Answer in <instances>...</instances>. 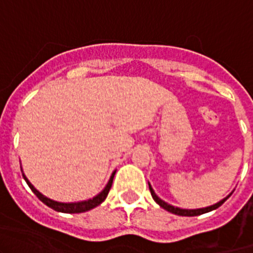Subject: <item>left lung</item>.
<instances>
[{
  "mask_svg": "<svg viewBox=\"0 0 253 253\" xmlns=\"http://www.w3.org/2000/svg\"><path fill=\"white\" fill-rule=\"evenodd\" d=\"M148 185H149V191H150V193H152L153 200H154L155 202L158 203V205H159L160 207H162V208H164L165 211H170V213L176 214V215H182V216H195V215H201V214H203V213H208V211H214V209L219 208V207H220L221 205H223V203L225 202V201L228 200L229 197H230L231 193H233V192H231L230 195L228 196V197H225V198H224V200H221L220 202L215 203V205H213V206L206 207V208H200V209H182V208H177V207H174V206H171V205H168L167 202H164V201H163V200H160V198L158 197L157 195H155L154 190H153L152 186H150V183H149V182H148Z\"/></svg>",
  "mask_w": 253,
  "mask_h": 253,
  "instance_id": "obj_1",
  "label": "left lung"
}]
</instances>
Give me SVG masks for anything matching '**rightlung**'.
I'll return each mask as SVG.
<instances>
[{
  "instance_id": "1",
  "label": "right lung",
  "mask_w": 253,
  "mask_h": 253,
  "mask_svg": "<svg viewBox=\"0 0 253 253\" xmlns=\"http://www.w3.org/2000/svg\"><path fill=\"white\" fill-rule=\"evenodd\" d=\"M115 172H116V171L112 172V175H111L110 180H109L108 185L105 186V188H104V190L101 191L99 195H96L95 197L90 198V200H88V201H82V202H75V203H62V202H56V201L50 200V198L45 197L44 195H42V193H40L39 191H38L37 188H35L34 186H33L32 183L29 182V180L25 177L24 174H23V177H24L25 182L28 183V186L30 187V190H32L33 192L35 193V196H37V197L39 198V200L42 201V203H45V205H46L47 207L52 208L53 211H61V213H83V211H90V209L95 208V207L101 205V203L105 201V198L108 197L109 191H110V188H111L112 180H114Z\"/></svg>"
}]
</instances>
